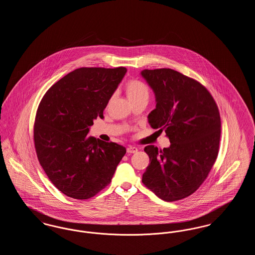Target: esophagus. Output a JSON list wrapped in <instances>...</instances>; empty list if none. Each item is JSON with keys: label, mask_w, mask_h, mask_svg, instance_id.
Instances as JSON below:
<instances>
[{"label": "esophagus", "mask_w": 255, "mask_h": 255, "mask_svg": "<svg viewBox=\"0 0 255 255\" xmlns=\"http://www.w3.org/2000/svg\"><path fill=\"white\" fill-rule=\"evenodd\" d=\"M137 152V148L133 147V146H129L127 147V153L128 154H133V153H136Z\"/></svg>", "instance_id": "esophagus-1"}]
</instances>
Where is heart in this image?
I'll list each match as a JSON object with an SVG mask.
<instances>
[{"instance_id": "heart-1", "label": "heart", "mask_w": 255, "mask_h": 255, "mask_svg": "<svg viewBox=\"0 0 255 255\" xmlns=\"http://www.w3.org/2000/svg\"><path fill=\"white\" fill-rule=\"evenodd\" d=\"M126 95L131 102L140 100V99H148L149 97V90L148 87L139 80L133 79L126 83L125 85Z\"/></svg>"}]
</instances>
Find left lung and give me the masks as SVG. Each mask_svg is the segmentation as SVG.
<instances>
[{"instance_id":"8db88e82","label":"left lung","mask_w":255,"mask_h":255,"mask_svg":"<svg viewBox=\"0 0 255 255\" xmlns=\"http://www.w3.org/2000/svg\"><path fill=\"white\" fill-rule=\"evenodd\" d=\"M140 74L156 97L148 122L164 130L170 140L162 150L144 148L150 164L142 182L163 201L182 200L200 187L218 156V107L206 88L177 71L143 70Z\"/></svg>"}]
</instances>
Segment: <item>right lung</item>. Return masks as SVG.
I'll use <instances>...</instances> for the list:
<instances>
[{"mask_svg":"<svg viewBox=\"0 0 255 255\" xmlns=\"http://www.w3.org/2000/svg\"><path fill=\"white\" fill-rule=\"evenodd\" d=\"M127 72L126 68H80L51 86L34 123L39 162L63 194L78 200L106 187L126 148L88 136Z\"/></svg>","mask_w":255,"mask_h":255,"instance_id":"add662e5","label":"right lung"}]
</instances>
